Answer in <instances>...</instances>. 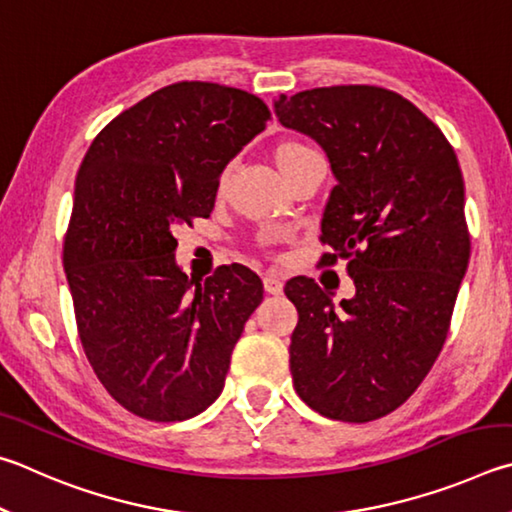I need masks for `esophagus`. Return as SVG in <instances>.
<instances>
[{"label": "esophagus", "mask_w": 512, "mask_h": 512, "mask_svg": "<svg viewBox=\"0 0 512 512\" xmlns=\"http://www.w3.org/2000/svg\"><path fill=\"white\" fill-rule=\"evenodd\" d=\"M263 288H265L267 294H274V297H276V294L283 292V283H281L279 276H265Z\"/></svg>", "instance_id": "esophagus-1"}]
</instances>
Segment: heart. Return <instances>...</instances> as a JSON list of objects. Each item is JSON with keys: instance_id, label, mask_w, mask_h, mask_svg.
Wrapping results in <instances>:
<instances>
[{"instance_id": "b5f03b06", "label": "heart", "mask_w": 512, "mask_h": 512, "mask_svg": "<svg viewBox=\"0 0 512 512\" xmlns=\"http://www.w3.org/2000/svg\"><path fill=\"white\" fill-rule=\"evenodd\" d=\"M312 152H315V150H312L308 143L297 141V139H285L274 148V161H276V166L281 168V173L288 177V175H292V170L297 168L303 159L312 155ZM231 173H233V161H229V164L220 170L218 184H215V186H218V193H222L224 188H227Z\"/></svg>"}]
</instances>
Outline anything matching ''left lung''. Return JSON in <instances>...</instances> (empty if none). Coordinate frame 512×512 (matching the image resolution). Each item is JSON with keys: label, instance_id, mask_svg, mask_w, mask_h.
Returning a JSON list of instances; mask_svg holds the SVG:
<instances>
[{"label": "left lung", "instance_id": "1", "mask_svg": "<svg viewBox=\"0 0 512 512\" xmlns=\"http://www.w3.org/2000/svg\"><path fill=\"white\" fill-rule=\"evenodd\" d=\"M276 116L326 150L337 184L321 265L344 258L355 297L339 308L297 276L290 371L321 416L369 423L409 400L450 333L470 231L459 159L438 125L391 89L333 85L279 96Z\"/></svg>", "mask_w": 512, "mask_h": 512}]
</instances>
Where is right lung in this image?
<instances>
[{
	"instance_id": "1",
	"label": "right lung",
	"mask_w": 512,
	"mask_h": 512,
	"mask_svg": "<svg viewBox=\"0 0 512 512\" xmlns=\"http://www.w3.org/2000/svg\"><path fill=\"white\" fill-rule=\"evenodd\" d=\"M270 119L254 94L182 80L107 123L80 164L62 265L87 360L134 416L175 423L222 393L263 283L238 263L188 279L173 231L209 218L220 170Z\"/></svg>"
}]
</instances>
